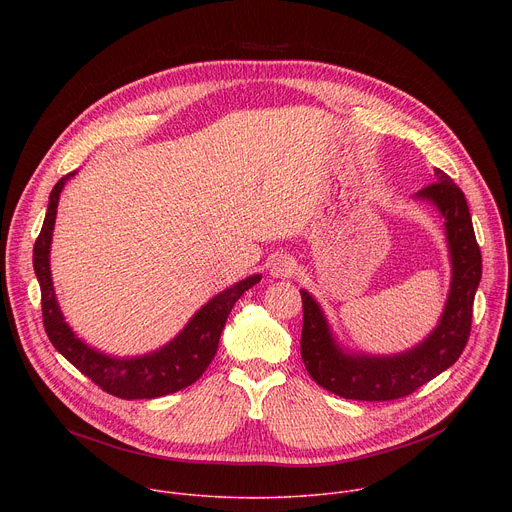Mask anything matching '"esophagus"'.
<instances>
[{
    "label": "esophagus",
    "instance_id": "34e87169",
    "mask_svg": "<svg viewBox=\"0 0 512 512\" xmlns=\"http://www.w3.org/2000/svg\"><path fill=\"white\" fill-rule=\"evenodd\" d=\"M294 271H296V261L287 255L275 259V263L271 267V273L275 277H289V275H294Z\"/></svg>",
    "mask_w": 512,
    "mask_h": 512
}]
</instances>
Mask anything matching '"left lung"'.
Segmentation results:
<instances>
[{
    "label": "left lung",
    "instance_id": "8db88e82",
    "mask_svg": "<svg viewBox=\"0 0 512 512\" xmlns=\"http://www.w3.org/2000/svg\"><path fill=\"white\" fill-rule=\"evenodd\" d=\"M417 192L446 218L452 255V287L444 316L425 342L397 356L344 354L332 340L320 306L302 294L304 326L300 352L310 377L326 391L354 401H393L411 395L460 358L472 328V306L482 277V255L476 243L464 192L442 170Z\"/></svg>",
    "mask_w": 512,
    "mask_h": 512
}]
</instances>
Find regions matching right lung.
<instances>
[{"instance_id": "obj_1", "label": "right lung", "mask_w": 512, "mask_h": 512, "mask_svg": "<svg viewBox=\"0 0 512 512\" xmlns=\"http://www.w3.org/2000/svg\"><path fill=\"white\" fill-rule=\"evenodd\" d=\"M72 174L60 178L52 188L44 225L34 243V271L42 294V322L50 342L85 377L119 399H154L192 385L212 362L235 302L249 287L259 283L261 275H251L212 298L168 346L152 354L139 358H111L89 348L72 334L58 310L48 263L58 198Z\"/></svg>"}]
</instances>
